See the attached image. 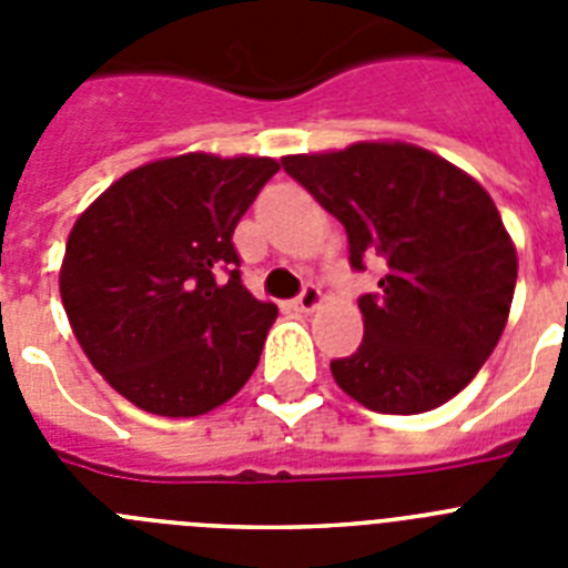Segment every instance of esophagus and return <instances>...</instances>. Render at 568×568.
I'll return each mask as SVG.
<instances>
[{
  "label": "esophagus",
  "instance_id": "34e87169",
  "mask_svg": "<svg viewBox=\"0 0 568 568\" xmlns=\"http://www.w3.org/2000/svg\"><path fill=\"white\" fill-rule=\"evenodd\" d=\"M321 304H324V293L315 284H307V287L301 290L298 298H295V310H301V313H313Z\"/></svg>",
  "mask_w": 568,
  "mask_h": 568
}]
</instances>
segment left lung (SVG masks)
<instances>
[{
  "label": "left lung",
  "instance_id": "obj_1",
  "mask_svg": "<svg viewBox=\"0 0 568 568\" xmlns=\"http://www.w3.org/2000/svg\"><path fill=\"white\" fill-rule=\"evenodd\" d=\"M333 213L349 261L381 255L378 293L361 295L364 341L329 364L335 384L384 415H418L464 389L504 335L518 250L469 173L406 142H355L281 159Z\"/></svg>",
  "mask_w": 568,
  "mask_h": 568
}]
</instances>
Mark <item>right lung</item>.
<instances>
[{
	"label": "right lung",
	"instance_id": "1",
	"mask_svg": "<svg viewBox=\"0 0 568 568\" xmlns=\"http://www.w3.org/2000/svg\"><path fill=\"white\" fill-rule=\"evenodd\" d=\"M278 168L202 150L155 159L115 179L70 230L59 270L70 327L144 413H210L258 366L278 307L241 284L233 233Z\"/></svg>",
	"mask_w": 568,
	"mask_h": 568
}]
</instances>
